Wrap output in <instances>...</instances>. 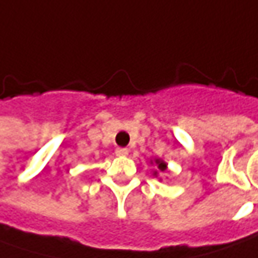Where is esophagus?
I'll return each mask as SVG.
<instances>
[{"instance_id":"1","label":"esophagus","mask_w":258,"mask_h":258,"mask_svg":"<svg viewBox=\"0 0 258 258\" xmlns=\"http://www.w3.org/2000/svg\"><path fill=\"white\" fill-rule=\"evenodd\" d=\"M127 154H129V149L127 148H117L116 149V155L117 156H126Z\"/></svg>"}]
</instances>
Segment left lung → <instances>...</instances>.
<instances>
[{
	"label": "left lung",
	"mask_w": 258,
	"mask_h": 258,
	"mask_svg": "<svg viewBox=\"0 0 258 258\" xmlns=\"http://www.w3.org/2000/svg\"><path fill=\"white\" fill-rule=\"evenodd\" d=\"M151 165H154L155 169L154 171V176L158 178V175L159 173H165L166 172V169H168V164L165 162L164 159H161V158H154V159H151ZM159 181H162V178H159Z\"/></svg>",
	"instance_id": "left-lung-1"
}]
</instances>
